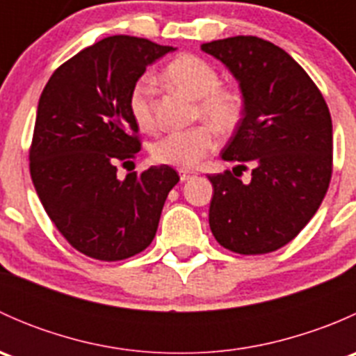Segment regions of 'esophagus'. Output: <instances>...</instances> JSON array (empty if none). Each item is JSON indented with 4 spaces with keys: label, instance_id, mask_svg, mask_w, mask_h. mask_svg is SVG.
<instances>
[{
    "label": "esophagus",
    "instance_id": "obj_1",
    "mask_svg": "<svg viewBox=\"0 0 356 356\" xmlns=\"http://www.w3.org/2000/svg\"><path fill=\"white\" fill-rule=\"evenodd\" d=\"M195 172L193 170H188V168H181V170H179V177H181V181L184 182V181H189V179L191 177H195Z\"/></svg>",
    "mask_w": 356,
    "mask_h": 356
}]
</instances>
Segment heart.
<instances>
[{"label":"heart","mask_w":356,"mask_h":356,"mask_svg":"<svg viewBox=\"0 0 356 356\" xmlns=\"http://www.w3.org/2000/svg\"><path fill=\"white\" fill-rule=\"evenodd\" d=\"M163 79L196 99V117L204 118L211 125L201 124L165 134L153 145V160L172 167H196L217 146L215 129L227 134L241 124L245 111L243 95L232 86H222L217 68L196 55H181L172 60L163 68ZM129 110L141 131L155 129L153 84L149 79L136 82L129 95Z\"/></svg>","instance_id":"b5f03b06"}]
</instances>
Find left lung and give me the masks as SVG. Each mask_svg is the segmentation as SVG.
<instances>
[{"label": "left lung", "instance_id": "left-lung-1", "mask_svg": "<svg viewBox=\"0 0 356 356\" xmlns=\"http://www.w3.org/2000/svg\"><path fill=\"white\" fill-rule=\"evenodd\" d=\"M238 79L241 124L222 158L252 165L245 185L231 170L208 175L211 234L239 254H264L293 241L321 207L332 175V120L310 75L279 46L236 35L204 42ZM235 172L234 170H232Z\"/></svg>", "mask_w": 356, "mask_h": 356}]
</instances>
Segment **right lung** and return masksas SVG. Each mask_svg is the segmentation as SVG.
<instances>
[{"label":"right lung","instance_id":"add662e5","mask_svg":"<svg viewBox=\"0 0 356 356\" xmlns=\"http://www.w3.org/2000/svg\"><path fill=\"white\" fill-rule=\"evenodd\" d=\"M172 46L111 35L53 72L39 98L29 168L60 234L86 257L125 260L152 245L179 174L168 165L117 177L141 149L129 95Z\"/></svg>","mask_w":356,"mask_h":356}]
</instances>
